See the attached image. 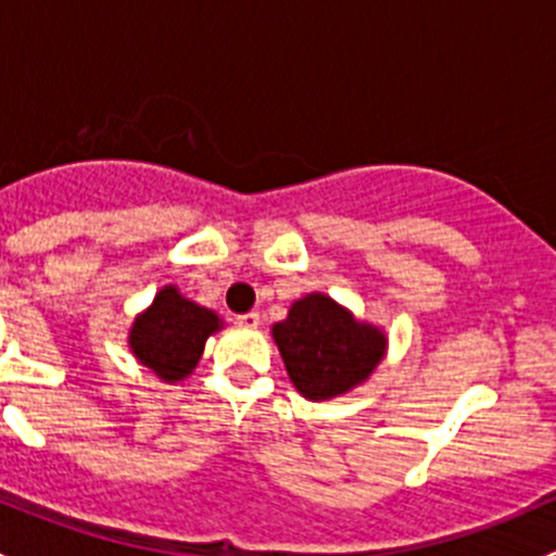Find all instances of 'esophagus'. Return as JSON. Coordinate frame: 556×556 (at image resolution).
I'll list each match as a JSON object with an SVG mask.
<instances>
[{"instance_id":"1","label":"esophagus","mask_w":556,"mask_h":556,"mask_svg":"<svg viewBox=\"0 0 556 556\" xmlns=\"http://www.w3.org/2000/svg\"><path fill=\"white\" fill-rule=\"evenodd\" d=\"M237 323L242 325V328H257L261 325V314L257 312H247V314H239Z\"/></svg>"}]
</instances>
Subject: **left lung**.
Instances as JSON below:
<instances>
[{"label": "left lung", "mask_w": 556, "mask_h": 556, "mask_svg": "<svg viewBox=\"0 0 556 556\" xmlns=\"http://www.w3.org/2000/svg\"><path fill=\"white\" fill-rule=\"evenodd\" d=\"M271 336L290 382L309 401H328L366 382L387 350V336L377 325L357 319L325 293L293 301Z\"/></svg>", "instance_id": "1"}]
</instances>
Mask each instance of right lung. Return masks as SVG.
<instances>
[{
    "instance_id": "right-lung-1",
    "label": "right lung",
    "mask_w": 556,
    "mask_h": 556,
    "mask_svg": "<svg viewBox=\"0 0 556 556\" xmlns=\"http://www.w3.org/2000/svg\"><path fill=\"white\" fill-rule=\"evenodd\" d=\"M223 328L215 312L185 299L174 285L159 290L128 330V346L164 382H182L199 366L206 339Z\"/></svg>"
}]
</instances>
